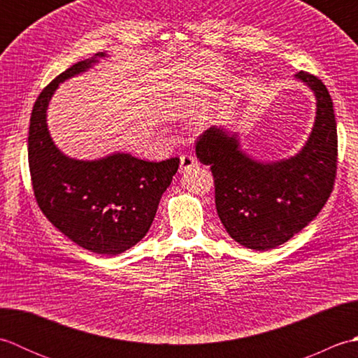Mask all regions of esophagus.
I'll use <instances>...</instances> for the list:
<instances>
[{
    "label": "esophagus",
    "mask_w": 358,
    "mask_h": 358,
    "mask_svg": "<svg viewBox=\"0 0 358 358\" xmlns=\"http://www.w3.org/2000/svg\"><path fill=\"white\" fill-rule=\"evenodd\" d=\"M196 166H199V162H196L192 155L185 154L180 157V172H187V171H191L192 167H196Z\"/></svg>",
    "instance_id": "esophagus-1"
}]
</instances>
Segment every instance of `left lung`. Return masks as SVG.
<instances>
[{
    "label": "left lung",
    "mask_w": 358,
    "mask_h": 358,
    "mask_svg": "<svg viewBox=\"0 0 358 358\" xmlns=\"http://www.w3.org/2000/svg\"><path fill=\"white\" fill-rule=\"evenodd\" d=\"M314 90L313 132L295 157L260 163L240 149L237 135L209 127L195 144L196 158L210 166L217 214L241 246L266 250L306 227L328 201L337 175V123L332 98L320 78L295 75Z\"/></svg>",
    "instance_id": "8db88e82"
}]
</instances>
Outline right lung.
<instances>
[{
  "mask_svg": "<svg viewBox=\"0 0 358 358\" xmlns=\"http://www.w3.org/2000/svg\"><path fill=\"white\" fill-rule=\"evenodd\" d=\"M96 57L104 53L71 66L38 95L29 126V169L38 206L59 232L90 252L117 255L148 234L180 158L155 163L112 154L81 162L57 149L45 124L48 104L59 83L87 71Z\"/></svg>",
  "mask_w": 358,
  "mask_h": 358,
  "instance_id": "1",
  "label": "right lung"
}]
</instances>
